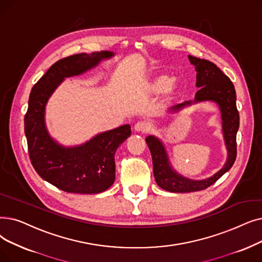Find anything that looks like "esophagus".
<instances>
[{"label": "esophagus", "instance_id": "1", "mask_svg": "<svg viewBox=\"0 0 262 262\" xmlns=\"http://www.w3.org/2000/svg\"><path fill=\"white\" fill-rule=\"evenodd\" d=\"M134 128L136 132L143 134V133H147L150 130V125H149V123H146L144 121H140V122H137L135 124Z\"/></svg>", "mask_w": 262, "mask_h": 262}]
</instances>
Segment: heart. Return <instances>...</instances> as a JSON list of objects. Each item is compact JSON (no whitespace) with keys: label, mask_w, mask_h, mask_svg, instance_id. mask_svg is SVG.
<instances>
[{"label":"heart","mask_w":262,"mask_h":262,"mask_svg":"<svg viewBox=\"0 0 262 262\" xmlns=\"http://www.w3.org/2000/svg\"><path fill=\"white\" fill-rule=\"evenodd\" d=\"M167 80H168V79L165 76H159V77L155 78L154 80H153V82L150 84L151 91H153V92H159V91L164 90L166 88V85H167ZM176 89H177L176 81L171 80V81H169L166 91H167L169 94H171V93L174 92Z\"/></svg>","instance_id":"b5f03b06"}]
</instances>
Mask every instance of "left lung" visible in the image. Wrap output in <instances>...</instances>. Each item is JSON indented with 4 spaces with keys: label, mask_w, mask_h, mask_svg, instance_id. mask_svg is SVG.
<instances>
[{
    "label": "left lung",
    "mask_w": 262,
    "mask_h": 262,
    "mask_svg": "<svg viewBox=\"0 0 262 262\" xmlns=\"http://www.w3.org/2000/svg\"><path fill=\"white\" fill-rule=\"evenodd\" d=\"M188 59L196 67V85L200 89L196 93L194 101H185L183 104L176 105L170 109V112H176L192 103L203 100H213L217 103L222 112L223 133L227 150H228V159L223 169L213 177L203 181L189 180L173 171L169 165L163 143L154 136H149L145 141L152 155L155 181L159 187L171 192L198 191L210 187L228 171L236 158V133L238 125H240V116H238V111L236 109L234 85L230 79L214 63L191 55H188Z\"/></svg>",
    "instance_id": "1"
}]
</instances>
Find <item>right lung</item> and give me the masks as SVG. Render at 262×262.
<instances>
[{"label": "right lung", "instance_id": "obj_1", "mask_svg": "<svg viewBox=\"0 0 262 262\" xmlns=\"http://www.w3.org/2000/svg\"><path fill=\"white\" fill-rule=\"evenodd\" d=\"M109 51L79 53L55 62L34 84L25 116V133L32 166L43 180L66 192L97 194L115 182V154L132 132L129 125L97 135L86 143L64 147L50 138L45 126V106L66 77L80 75L111 58Z\"/></svg>", "mask_w": 262, "mask_h": 262}]
</instances>
